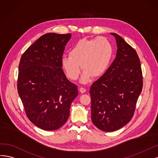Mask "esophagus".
<instances>
[{"mask_svg":"<svg viewBox=\"0 0 158 158\" xmlns=\"http://www.w3.org/2000/svg\"><path fill=\"white\" fill-rule=\"evenodd\" d=\"M79 91H80V92H81V93H85L86 90L85 88L82 87V86H79Z\"/></svg>","mask_w":158,"mask_h":158,"instance_id":"obj_1","label":"esophagus"}]
</instances>
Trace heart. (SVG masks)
<instances>
[{
  "mask_svg": "<svg viewBox=\"0 0 158 158\" xmlns=\"http://www.w3.org/2000/svg\"><path fill=\"white\" fill-rule=\"evenodd\" d=\"M112 55V45L106 38L83 39L71 48L69 55L63 56L61 63L66 75L72 80L78 78L81 65L84 70L81 81L87 83L91 75L98 77L106 72Z\"/></svg>",
  "mask_w": 158,
  "mask_h": 158,
  "instance_id": "b5f03b06",
  "label": "heart"
}]
</instances>
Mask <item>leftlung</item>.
Wrapping results in <instances>:
<instances>
[{"mask_svg": "<svg viewBox=\"0 0 158 158\" xmlns=\"http://www.w3.org/2000/svg\"><path fill=\"white\" fill-rule=\"evenodd\" d=\"M110 34L116 40V57L90 89L91 119L96 127L106 132L118 130L131 121L142 89L138 54L119 35Z\"/></svg>", "mask_w": 158, "mask_h": 158, "instance_id": "left-lung-1", "label": "left lung"}]
</instances>
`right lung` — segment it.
<instances>
[{
    "mask_svg": "<svg viewBox=\"0 0 158 158\" xmlns=\"http://www.w3.org/2000/svg\"><path fill=\"white\" fill-rule=\"evenodd\" d=\"M72 35H43L20 60L18 92L29 119L45 131L57 130L69 116L77 86L67 79L61 60Z\"/></svg>",
    "mask_w": 158,
    "mask_h": 158,
    "instance_id": "add662e5",
    "label": "right lung"
}]
</instances>
